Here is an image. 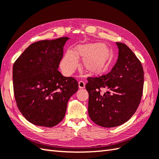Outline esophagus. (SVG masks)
Returning <instances> with one entry per match:
<instances>
[{
    "label": "esophagus",
    "instance_id": "esophagus-1",
    "mask_svg": "<svg viewBox=\"0 0 159 159\" xmlns=\"http://www.w3.org/2000/svg\"><path fill=\"white\" fill-rule=\"evenodd\" d=\"M79 87L80 89H83L85 87V83H84L82 80H80V81L79 82Z\"/></svg>",
    "mask_w": 159,
    "mask_h": 159
}]
</instances>
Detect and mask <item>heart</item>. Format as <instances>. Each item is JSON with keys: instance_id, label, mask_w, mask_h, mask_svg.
I'll use <instances>...</instances> for the list:
<instances>
[{"instance_id": "b5f03b06", "label": "heart", "mask_w": 159, "mask_h": 159, "mask_svg": "<svg viewBox=\"0 0 159 159\" xmlns=\"http://www.w3.org/2000/svg\"><path fill=\"white\" fill-rule=\"evenodd\" d=\"M111 57L109 48L100 43L80 44L67 50L61 62V68L66 75L72 74L78 66V57L83 58V66L87 72L98 74L105 70Z\"/></svg>"}]
</instances>
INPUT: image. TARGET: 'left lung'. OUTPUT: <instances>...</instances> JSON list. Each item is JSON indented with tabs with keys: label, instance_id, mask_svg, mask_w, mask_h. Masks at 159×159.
Here are the masks:
<instances>
[{
	"label": "left lung",
	"instance_id": "left-lung-1",
	"mask_svg": "<svg viewBox=\"0 0 159 159\" xmlns=\"http://www.w3.org/2000/svg\"><path fill=\"white\" fill-rule=\"evenodd\" d=\"M118 58L109 73L89 77L88 113L100 126H118L130 119L137 111L143 93V70L140 61L123 43L116 42ZM101 88L107 90L104 94Z\"/></svg>",
	"mask_w": 159,
	"mask_h": 159
}]
</instances>
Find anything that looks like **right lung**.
I'll return each instance as SVG.
<instances>
[{"label":"right lung","instance_id":"right-lung-1","mask_svg":"<svg viewBox=\"0 0 159 159\" xmlns=\"http://www.w3.org/2000/svg\"><path fill=\"white\" fill-rule=\"evenodd\" d=\"M67 37L32 43L13 66V83L18 109L30 122L45 127L58 124L70 97L79 88L72 77L57 70Z\"/></svg>","mask_w":159,"mask_h":159}]
</instances>
